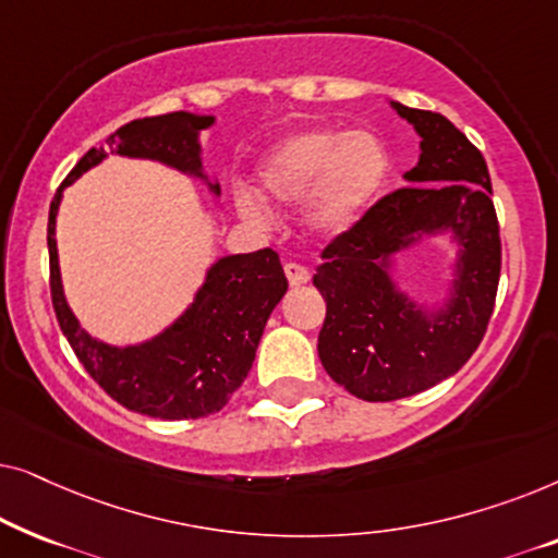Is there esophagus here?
<instances>
[{
  "mask_svg": "<svg viewBox=\"0 0 558 558\" xmlns=\"http://www.w3.org/2000/svg\"><path fill=\"white\" fill-rule=\"evenodd\" d=\"M284 274H287L289 284H292V287H302V284H307V281H310V271L304 269L302 264H287Z\"/></svg>",
  "mask_w": 558,
  "mask_h": 558,
  "instance_id": "esophagus-1",
  "label": "esophagus"
}]
</instances>
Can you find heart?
<instances>
[{"label": "heart", "instance_id": "1", "mask_svg": "<svg viewBox=\"0 0 558 558\" xmlns=\"http://www.w3.org/2000/svg\"><path fill=\"white\" fill-rule=\"evenodd\" d=\"M388 174L391 155L376 132H340L335 126H310L284 136L256 167L266 201L296 205L304 199V226L323 239H338L355 228L386 187ZM233 203L251 223L262 226L269 218L251 187H235Z\"/></svg>", "mask_w": 558, "mask_h": 558}]
</instances>
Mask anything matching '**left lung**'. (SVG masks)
<instances>
[{
  "label": "left lung",
  "mask_w": 558,
  "mask_h": 558,
  "mask_svg": "<svg viewBox=\"0 0 558 558\" xmlns=\"http://www.w3.org/2000/svg\"><path fill=\"white\" fill-rule=\"evenodd\" d=\"M418 142L407 187L378 201L323 251L315 287L327 302L317 353L327 376L363 401H396L454 376L490 323L500 228L487 165L452 121L391 101ZM447 238L456 248L445 301L426 308L401 290L398 256Z\"/></svg>",
  "instance_id": "1"
}]
</instances>
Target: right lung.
<instances>
[{
    "instance_id": "obj_1",
    "label": "right lung",
    "mask_w": 558,
    "mask_h": 558,
    "mask_svg": "<svg viewBox=\"0 0 558 558\" xmlns=\"http://www.w3.org/2000/svg\"><path fill=\"white\" fill-rule=\"evenodd\" d=\"M213 124L216 117L190 111L129 121L106 140V147L88 149L78 159L50 203V294L60 330L83 368L113 401L136 414L165 422L216 414L248 376L266 319L289 287L277 251L262 248L254 254L220 256L205 271L193 302L172 325L134 345H111L83 330L65 300L56 220L63 190L109 155L167 165L205 182L218 197L220 185L205 172L201 147V132Z\"/></svg>"
}]
</instances>
